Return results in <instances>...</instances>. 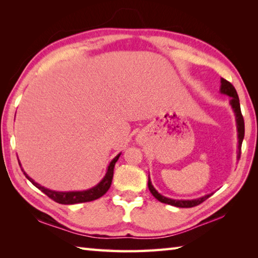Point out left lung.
Returning a JSON list of instances; mask_svg holds the SVG:
<instances>
[{
	"instance_id": "left-lung-1",
	"label": "left lung",
	"mask_w": 258,
	"mask_h": 258,
	"mask_svg": "<svg viewBox=\"0 0 258 258\" xmlns=\"http://www.w3.org/2000/svg\"><path fill=\"white\" fill-rule=\"evenodd\" d=\"M221 93L222 94H225L228 95L229 97H232L231 102L229 104L232 105L233 111L235 113V117H236V125H237V135H238V151H237V160H239L240 157V150H242V143H243V140H244V134H245V125H244V118H243V115L242 112H240V104H239V98L237 95V92L235 90V87L229 83L228 81L221 79ZM149 188L150 191L152 193V195L155 197L157 201H160L161 203H165V204L168 205H173V206H176V207H194L200 205L201 203H203L204 201H206L208 197H210L212 194H207L203 197H200V199H196V200H172V199H168V197H165L161 195L158 191L154 188V186L152 185V182L150 179L149 176Z\"/></svg>"
}]
</instances>
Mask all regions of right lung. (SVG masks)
<instances>
[{
    "instance_id": "1",
    "label": "right lung",
    "mask_w": 258,
    "mask_h": 258,
    "mask_svg": "<svg viewBox=\"0 0 258 258\" xmlns=\"http://www.w3.org/2000/svg\"><path fill=\"white\" fill-rule=\"evenodd\" d=\"M119 155H120V153L118 155L115 156L112 160V162L109 163L105 176L103 177L101 182L98 183L96 186H94V187H92L90 189H86V190H80V191H55V190H51L48 188L43 187V186H41L40 184L35 183L34 180H33L29 176V175H27L23 171V168H22V171L24 172V175L26 176V178L29 179L33 185L36 186L38 189H41L43 193L46 194L51 200L55 201L56 203H59V204H64V205L78 204V203H85V202H91V201L97 200L106 193L108 188L111 187L113 174H114V166H115V163L117 162ZM19 164H20V167H21L20 161H19Z\"/></svg>"
}]
</instances>
